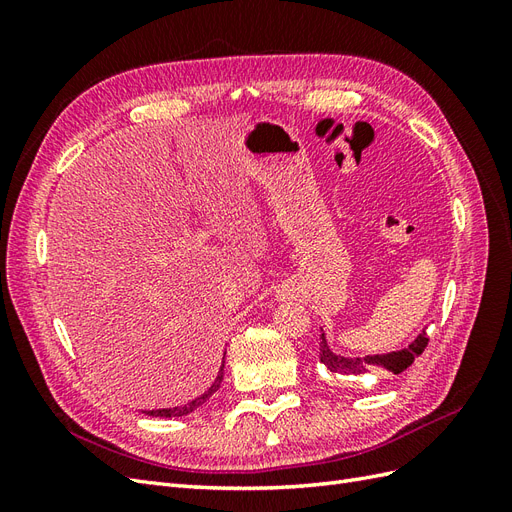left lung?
<instances>
[{"instance_id": "8db88e82", "label": "left lung", "mask_w": 512, "mask_h": 512, "mask_svg": "<svg viewBox=\"0 0 512 512\" xmlns=\"http://www.w3.org/2000/svg\"><path fill=\"white\" fill-rule=\"evenodd\" d=\"M427 342H429V337L423 331L404 350L389 352V354H374V356H339L329 350L327 339H324V333H322L320 335V363L339 376H367L376 369H384V371H389V374H401V371H406L414 363L416 356L423 354V350L427 348Z\"/></svg>"}]
</instances>
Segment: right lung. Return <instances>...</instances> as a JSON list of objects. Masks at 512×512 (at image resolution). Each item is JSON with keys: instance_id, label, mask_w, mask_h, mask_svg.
I'll list each match as a JSON object with an SVG mask.
<instances>
[{"instance_id": "add662e5", "label": "right lung", "mask_w": 512, "mask_h": 512, "mask_svg": "<svg viewBox=\"0 0 512 512\" xmlns=\"http://www.w3.org/2000/svg\"><path fill=\"white\" fill-rule=\"evenodd\" d=\"M222 380H224V361H222V367H220V374H218V378H215V382L209 386V391L207 393H203L200 397H196L194 401H190V404H185V406H179V408H162V410H147L145 414H149V416H162V418H173V416H185V414H190V412H194L198 406H203L205 401L220 389V384H222Z\"/></svg>"}]
</instances>
